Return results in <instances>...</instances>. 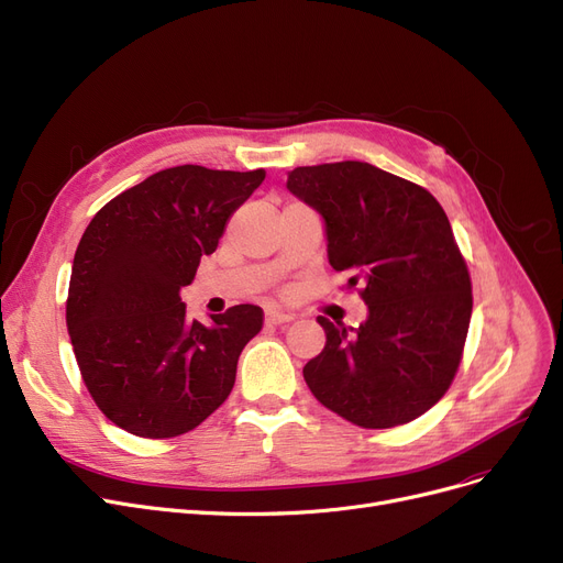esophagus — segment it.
I'll use <instances>...</instances> for the list:
<instances>
[{"label": "esophagus", "mask_w": 563, "mask_h": 563, "mask_svg": "<svg viewBox=\"0 0 563 563\" xmlns=\"http://www.w3.org/2000/svg\"><path fill=\"white\" fill-rule=\"evenodd\" d=\"M295 320V312H283V310H266V322L268 324H285Z\"/></svg>", "instance_id": "1"}]
</instances>
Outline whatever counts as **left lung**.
Here are the masks:
<instances>
[{"mask_svg": "<svg viewBox=\"0 0 563 563\" xmlns=\"http://www.w3.org/2000/svg\"><path fill=\"white\" fill-rule=\"evenodd\" d=\"M287 188L322 216L335 272L363 285L356 329L317 317L327 345L306 363L312 396L361 428L419 419L451 386L472 320V280L432 195L342 161L297 167Z\"/></svg>", "mask_w": 563, "mask_h": 563, "instance_id": "1", "label": "left lung"}]
</instances>
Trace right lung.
Listing matches in <instances>:
<instances>
[{
    "label": "right lung",
    "mask_w": 563,
    "mask_h": 563,
    "mask_svg": "<svg viewBox=\"0 0 563 563\" xmlns=\"http://www.w3.org/2000/svg\"><path fill=\"white\" fill-rule=\"evenodd\" d=\"M262 181L264 169L177 165L91 218L73 257L66 327L89 394L114 426L177 437L228 400L264 312L241 303L205 327L186 317L181 287Z\"/></svg>",
    "instance_id": "add662e5"
}]
</instances>
